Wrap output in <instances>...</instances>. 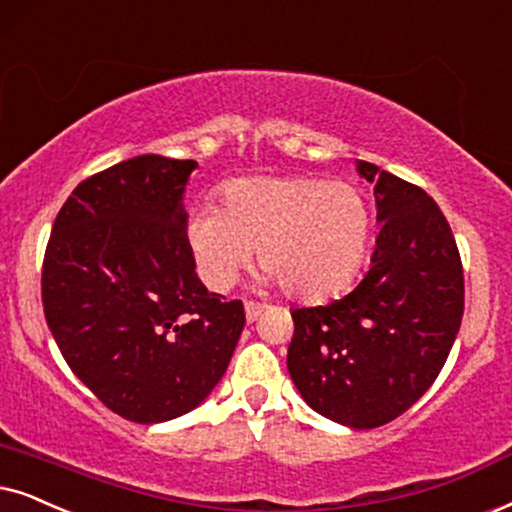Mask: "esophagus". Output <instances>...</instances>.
<instances>
[{
    "instance_id": "obj_1",
    "label": "esophagus",
    "mask_w": 512,
    "mask_h": 512,
    "mask_svg": "<svg viewBox=\"0 0 512 512\" xmlns=\"http://www.w3.org/2000/svg\"><path fill=\"white\" fill-rule=\"evenodd\" d=\"M262 312H264V304H260V302H245V319L248 321H257L262 316Z\"/></svg>"
}]
</instances>
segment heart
<instances>
[{"label": "heart", "mask_w": 512, "mask_h": 512, "mask_svg": "<svg viewBox=\"0 0 512 512\" xmlns=\"http://www.w3.org/2000/svg\"><path fill=\"white\" fill-rule=\"evenodd\" d=\"M371 215L357 186L316 177H243L200 205L184 234L205 283L234 286L257 248L267 281L288 297L326 300L345 290L364 260Z\"/></svg>", "instance_id": "b5f03b06"}]
</instances>
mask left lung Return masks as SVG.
<instances>
[{"label":"left lung","instance_id":"obj_1","mask_svg":"<svg viewBox=\"0 0 512 512\" xmlns=\"http://www.w3.org/2000/svg\"><path fill=\"white\" fill-rule=\"evenodd\" d=\"M373 184L378 238L352 293L293 309L290 378L321 416L354 430L390 423L428 392L463 319V267L439 205L359 160Z\"/></svg>","mask_w":512,"mask_h":512}]
</instances>
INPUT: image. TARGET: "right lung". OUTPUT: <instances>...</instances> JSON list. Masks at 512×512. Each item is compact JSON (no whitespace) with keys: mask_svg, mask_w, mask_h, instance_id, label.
I'll list each match as a JSON object with an SVG mask.
<instances>
[{"mask_svg":"<svg viewBox=\"0 0 512 512\" xmlns=\"http://www.w3.org/2000/svg\"><path fill=\"white\" fill-rule=\"evenodd\" d=\"M196 160L137 155L77 184L44 255L42 304L73 373L118 416L165 423L215 390L245 326L196 274L184 191Z\"/></svg>","mask_w":512,"mask_h":512,"instance_id":"right-lung-1","label":"right lung"}]
</instances>
